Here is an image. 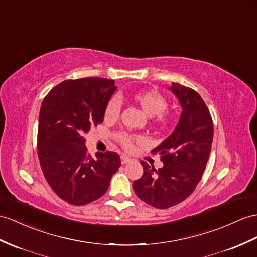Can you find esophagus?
Instances as JSON below:
<instances>
[{
    "instance_id": "esophagus-1",
    "label": "esophagus",
    "mask_w": 257,
    "mask_h": 257,
    "mask_svg": "<svg viewBox=\"0 0 257 257\" xmlns=\"http://www.w3.org/2000/svg\"><path fill=\"white\" fill-rule=\"evenodd\" d=\"M131 160H132V159L126 157V156H121V162H122V165L127 164V162H130Z\"/></svg>"
}]
</instances>
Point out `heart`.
<instances>
[{"label": "heart", "instance_id": "b5f03b06", "mask_svg": "<svg viewBox=\"0 0 257 257\" xmlns=\"http://www.w3.org/2000/svg\"><path fill=\"white\" fill-rule=\"evenodd\" d=\"M132 101L135 102L142 111L148 117H155V122L158 125H166L169 122V117L164 113L168 107L167 99L155 90H145V91H137L131 95ZM120 101L118 99L113 97L111 98L105 104L104 108V118L107 121H115L118 114H120ZM118 141L121 145L127 150L133 148L135 142H140V137L128 136L126 134L118 135Z\"/></svg>", "mask_w": 257, "mask_h": 257}]
</instances>
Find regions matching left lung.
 Returning a JSON list of instances; mask_svg holds the SVG:
<instances>
[{
    "mask_svg": "<svg viewBox=\"0 0 257 257\" xmlns=\"http://www.w3.org/2000/svg\"><path fill=\"white\" fill-rule=\"evenodd\" d=\"M182 112L173 132L152 150L159 154L164 167L156 170L141 161L144 173L133 190L143 202L166 209L189 197L202 179L209 158L214 125L202 97L189 87L172 83L169 87Z\"/></svg>",
    "mask_w": 257,
    "mask_h": 257,
    "instance_id": "left-lung-1",
    "label": "left lung"
}]
</instances>
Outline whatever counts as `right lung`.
<instances>
[{"instance_id":"right-lung-1","label":"right lung","mask_w":257,"mask_h":257,"mask_svg":"<svg viewBox=\"0 0 257 257\" xmlns=\"http://www.w3.org/2000/svg\"><path fill=\"white\" fill-rule=\"evenodd\" d=\"M116 90L114 80H64L43 99L38 126V157L43 176L68 204L87 205L109 189L121 166L113 152L87 154L85 134L103 122L105 104Z\"/></svg>"}]
</instances>
